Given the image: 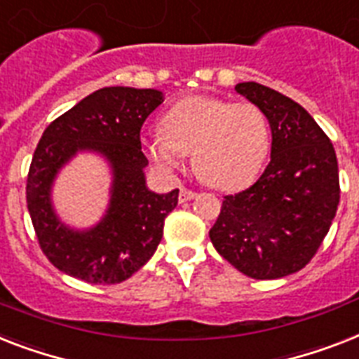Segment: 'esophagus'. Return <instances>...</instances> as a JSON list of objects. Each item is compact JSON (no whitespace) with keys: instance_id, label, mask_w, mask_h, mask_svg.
I'll return each mask as SVG.
<instances>
[{"instance_id":"esophagus-1","label":"esophagus","mask_w":359,"mask_h":359,"mask_svg":"<svg viewBox=\"0 0 359 359\" xmlns=\"http://www.w3.org/2000/svg\"><path fill=\"white\" fill-rule=\"evenodd\" d=\"M195 191H191V189H186V188H182L180 189V194H179V201L180 203H188V201H191L195 197Z\"/></svg>"}]
</instances>
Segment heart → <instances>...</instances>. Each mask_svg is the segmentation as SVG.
<instances>
[{
  "label": "heart",
  "mask_w": 359,
  "mask_h": 359,
  "mask_svg": "<svg viewBox=\"0 0 359 359\" xmlns=\"http://www.w3.org/2000/svg\"><path fill=\"white\" fill-rule=\"evenodd\" d=\"M164 129L145 136L144 147L160 171L171 175L195 151V168L217 189H240L262 170L271 147L264 110L255 103L194 95L171 107Z\"/></svg>",
  "instance_id": "obj_1"
}]
</instances>
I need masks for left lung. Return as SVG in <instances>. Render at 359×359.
<instances>
[{
	"mask_svg": "<svg viewBox=\"0 0 359 359\" xmlns=\"http://www.w3.org/2000/svg\"><path fill=\"white\" fill-rule=\"evenodd\" d=\"M236 92L264 110L271 162L250 188L223 199L210 240L243 275L273 280L301 271L330 230L339 205L336 151L293 99L258 83Z\"/></svg>",
	"mask_w": 359,
	"mask_h": 359,
	"instance_id": "left-lung-1",
	"label": "left lung"
}]
</instances>
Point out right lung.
I'll return each instance as SVG.
<instances>
[{"label": "right lung", "mask_w": 359, "mask_h": 359, "mask_svg": "<svg viewBox=\"0 0 359 359\" xmlns=\"http://www.w3.org/2000/svg\"><path fill=\"white\" fill-rule=\"evenodd\" d=\"M164 94L107 86L58 116L43 130L27 175V208L40 249L69 276L88 284H119L149 262L179 189L154 194L145 184L140 130ZM81 150L101 154L113 170L111 203L97 226L69 229L57 219L50 188L57 171Z\"/></svg>", "instance_id": "obj_1"}]
</instances>
